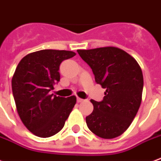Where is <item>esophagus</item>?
Masks as SVG:
<instances>
[{
    "mask_svg": "<svg viewBox=\"0 0 161 161\" xmlns=\"http://www.w3.org/2000/svg\"><path fill=\"white\" fill-rule=\"evenodd\" d=\"M77 100H78V103H80V102H83V100H83V99H81V98H79V97H78V98H77Z\"/></svg>",
    "mask_w": 161,
    "mask_h": 161,
    "instance_id": "obj_1",
    "label": "esophagus"
}]
</instances>
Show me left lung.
Listing matches in <instances>:
<instances>
[{
  "instance_id": "1",
  "label": "left lung",
  "mask_w": 161,
  "mask_h": 161,
  "mask_svg": "<svg viewBox=\"0 0 161 161\" xmlns=\"http://www.w3.org/2000/svg\"><path fill=\"white\" fill-rule=\"evenodd\" d=\"M77 51L91 67L95 82L106 89L102 101L90 100L94 110L86 117L87 126L100 138H116L129 127L140 107V66L126 51L113 46Z\"/></svg>"
}]
</instances>
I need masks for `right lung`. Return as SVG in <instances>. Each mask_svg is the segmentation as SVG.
<instances>
[{"mask_svg": "<svg viewBox=\"0 0 161 161\" xmlns=\"http://www.w3.org/2000/svg\"><path fill=\"white\" fill-rule=\"evenodd\" d=\"M76 53L41 50L28 54L18 63L12 79V94L18 116L35 136L49 138L61 131L77 99L50 94L60 81L59 67Z\"/></svg>", "mask_w": 161, "mask_h": 161, "instance_id": "add662e5", "label": "right lung"}]
</instances>
